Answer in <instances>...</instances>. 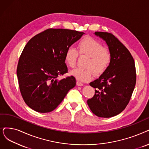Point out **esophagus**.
I'll return each mask as SVG.
<instances>
[{"label": "esophagus", "instance_id": "obj_1", "mask_svg": "<svg viewBox=\"0 0 149 149\" xmlns=\"http://www.w3.org/2000/svg\"><path fill=\"white\" fill-rule=\"evenodd\" d=\"M76 84H77V86H83V84L82 82H81L80 81H77V82H76Z\"/></svg>", "mask_w": 149, "mask_h": 149}]
</instances>
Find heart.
Segmentation results:
<instances>
[{
  "label": "heart",
  "instance_id": "obj_1",
  "mask_svg": "<svg viewBox=\"0 0 149 149\" xmlns=\"http://www.w3.org/2000/svg\"><path fill=\"white\" fill-rule=\"evenodd\" d=\"M78 51L75 47L70 46L65 54V62L71 68H74L79 54L88 57L86 69L76 68L70 71V74L81 81L90 80L95 74H102L109 66L111 60L110 52L98 41L95 39L87 37L82 39L78 44ZM94 71H93V70Z\"/></svg>",
  "mask_w": 149,
  "mask_h": 149
}]
</instances>
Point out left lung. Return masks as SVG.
<instances>
[{"label":"left lung","mask_w":149,"mask_h":149,"mask_svg":"<svg viewBox=\"0 0 149 149\" xmlns=\"http://www.w3.org/2000/svg\"><path fill=\"white\" fill-rule=\"evenodd\" d=\"M94 34L105 41L111 60L103 74L89 84L95 92L87 102L95 115L109 118L120 114L130 102L136 84L135 64L130 51L114 35L103 32Z\"/></svg>","instance_id":"left-lung-1"}]
</instances>
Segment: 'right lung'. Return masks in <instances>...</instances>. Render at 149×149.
Here are the masks:
<instances>
[{"label": "right lung", "instance_id": "obj_1", "mask_svg": "<svg viewBox=\"0 0 149 149\" xmlns=\"http://www.w3.org/2000/svg\"><path fill=\"white\" fill-rule=\"evenodd\" d=\"M83 34L73 30L49 29L28 41L16 73L22 97L31 109L41 113L52 111L76 86L73 76L60 80L58 77L68 72L65 52Z\"/></svg>", "mask_w": 149, "mask_h": 149}]
</instances>
